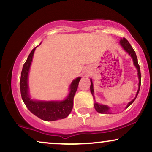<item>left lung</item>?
Wrapping results in <instances>:
<instances>
[{
  "label": "left lung",
  "instance_id": "1",
  "mask_svg": "<svg viewBox=\"0 0 152 152\" xmlns=\"http://www.w3.org/2000/svg\"><path fill=\"white\" fill-rule=\"evenodd\" d=\"M120 45L122 47L124 50L125 52H126L130 56L131 58H132V61H133V64L135 68L137 69V75H138V79H139V83H138V90L137 91V94H136L135 96V98L134 99H132L131 102H129L127 104V105L125 109H127V108L131 104H132L134 102L136 98H137L138 94H139V89H140V86H141V72H140V68H139V64H138V60H137V55H136L135 51L133 49L132 46L130 45V43H129V41H127L125 38H121L119 41ZM90 81H91V86H90V91H91V93L92 96H93L94 99V106L95 108L96 111L97 112L100 113V114H111L112 113L111 112V108L109 107V106L107 105H104V104H99L95 101V96H94V84H93V81H92L91 78H90Z\"/></svg>",
  "mask_w": 152,
  "mask_h": 152
}]
</instances>
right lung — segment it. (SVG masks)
Here are the masks:
<instances>
[{"label": "right lung", "mask_w": 152, "mask_h": 152, "mask_svg": "<svg viewBox=\"0 0 152 152\" xmlns=\"http://www.w3.org/2000/svg\"><path fill=\"white\" fill-rule=\"evenodd\" d=\"M39 45H41V43ZM38 46L35 47L31 50L23 66L20 80V94L22 99L29 111L41 119L46 121L63 119L67 117L71 112L74 105V95L81 78L77 77L73 80L69 86V94L63 100L44 101L31 98L29 91L28 75L35 50Z\"/></svg>", "instance_id": "add662e5"}]
</instances>
